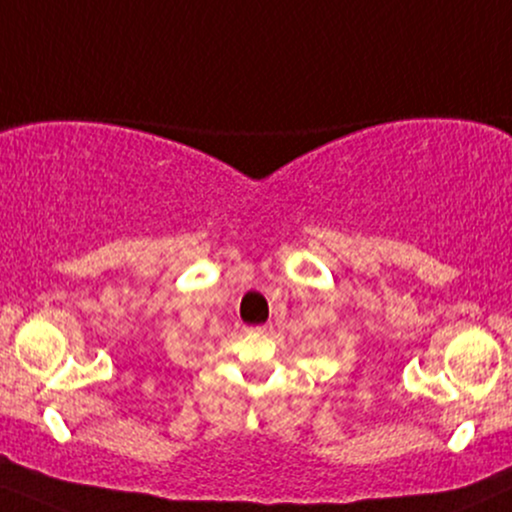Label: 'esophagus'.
<instances>
[{
	"label": "esophagus",
	"instance_id": "1",
	"mask_svg": "<svg viewBox=\"0 0 512 512\" xmlns=\"http://www.w3.org/2000/svg\"><path fill=\"white\" fill-rule=\"evenodd\" d=\"M257 334H272V324H262V326H257Z\"/></svg>",
	"mask_w": 512,
	"mask_h": 512
}]
</instances>
